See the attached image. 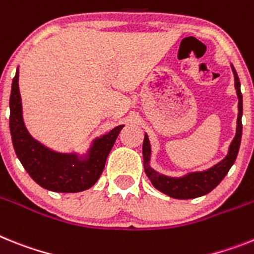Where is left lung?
<instances>
[{"mask_svg":"<svg viewBox=\"0 0 254 254\" xmlns=\"http://www.w3.org/2000/svg\"><path fill=\"white\" fill-rule=\"evenodd\" d=\"M232 73L235 77V89L238 94V121H236V134L231 144L229 147V152L223 160H221L218 164L213 165L209 169L203 170V172H192L187 173L183 177H168L164 174H160L159 172L153 170L150 167L151 160V144L148 140V135L144 134L143 147H142V153H143V165L144 172L147 177L150 178L151 183L155 189L161 191L165 195L174 197V199H195L199 196L206 195L210 192L213 189H216L219 182L225 178V176L229 173L230 168L235 163L238 152H239L240 140H242V116H243V95L240 91V81L238 77L234 65H231Z\"/></svg>","mask_w":254,"mask_h":254,"instance_id":"obj_1","label":"left lung"}]
</instances>
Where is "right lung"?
Masks as SVG:
<instances>
[{
  "mask_svg": "<svg viewBox=\"0 0 254 254\" xmlns=\"http://www.w3.org/2000/svg\"><path fill=\"white\" fill-rule=\"evenodd\" d=\"M18 81L19 69H16L10 94V133L15 153L27 173L40 186L54 192H80L94 186L124 125L93 140L84 156L55 152L32 138L27 130Z\"/></svg>",
  "mask_w": 254,
  "mask_h": 254,
  "instance_id": "obj_1",
  "label": "right lung"
}]
</instances>
